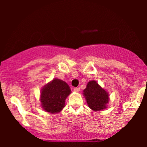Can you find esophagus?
<instances>
[{
    "mask_svg": "<svg viewBox=\"0 0 147 147\" xmlns=\"http://www.w3.org/2000/svg\"><path fill=\"white\" fill-rule=\"evenodd\" d=\"M80 90V88H74V91L75 92H79Z\"/></svg>",
    "mask_w": 147,
    "mask_h": 147,
    "instance_id": "esophagus-1",
    "label": "esophagus"
}]
</instances>
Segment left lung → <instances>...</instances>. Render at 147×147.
I'll return each instance as SVG.
<instances>
[{
	"label": "left lung",
	"instance_id": "1",
	"mask_svg": "<svg viewBox=\"0 0 147 147\" xmlns=\"http://www.w3.org/2000/svg\"><path fill=\"white\" fill-rule=\"evenodd\" d=\"M83 92L88 106L92 110L99 111L106 109L109 100V94L96 81L89 82Z\"/></svg>",
	"mask_w": 147,
	"mask_h": 147
}]
</instances>
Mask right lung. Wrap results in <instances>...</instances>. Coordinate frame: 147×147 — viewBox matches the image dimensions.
Returning a JSON list of instances; mask_svg holds the SVG:
<instances>
[{
	"mask_svg": "<svg viewBox=\"0 0 147 147\" xmlns=\"http://www.w3.org/2000/svg\"><path fill=\"white\" fill-rule=\"evenodd\" d=\"M71 92L66 82L54 79L41 89V100L42 108L50 113H58L65 107V100Z\"/></svg>",
	"mask_w": 147,
	"mask_h": 147,
	"instance_id": "1",
	"label": "right lung"
}]
</instances>
